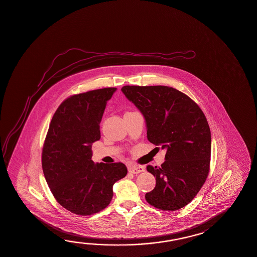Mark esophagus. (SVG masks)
I'll return each mask as SVG.
<instances>
[{
	"mask_svg": "<svg viewBox=\"0 0 257 257\" xmlns=\"http://www.w3.org/2000/svg\"><path fill=\"white\" fill-rule=\"evenodd\" d=\"M128 171L132 174L141 173V172H144V167L142 166H137V165H132L128 167Z\"/></svg>",
	"mask_w": 257,
	"mask_h": 257,
	"instance_id": "esophagus-1",
	"label": "esophagus"
}]
</instances>
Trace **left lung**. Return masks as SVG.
<instances>
[{"mask_svg":"<svg viewBox=\"0 0 257 257\" xmlns=\"http://www.w3.org/2000/svg\"><path fill=\"white\" fill-rule=\"evenodd\" d=\"M121 90L144 114L150 143L167 149L161 167L147 166L156 184L145 194L146 201L164 211L184 207L210 170L211 132L204 113L189 96L171 87L127 85Z\"/></svg>","mask_w":257,"mask_h":257,"instance_id":"1","label":"left lung"}]
</instances>
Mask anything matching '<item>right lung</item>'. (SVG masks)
Here are the masks:
<instances>
[{
  "instance_id": "obj_1",
  "label": "right lung",
  "mask_w": 257,
  "mask_h": 257,
  "mask_svg": "<svg viewBox=\"0 0 257 257\" xmlns=\"http://www.w3.org/2000/svg\"><path fill=\"white\" fill-rule=\"evenodd\" d=\"M115 90L104 88L66 98L49 125L42 148L43 174L55 200L76 215L105 208L114 182L127 173L123 163L91 160V144L101 138L102 114Z\"/></svg>"
}]
</instances>
